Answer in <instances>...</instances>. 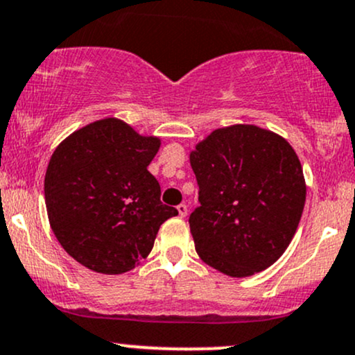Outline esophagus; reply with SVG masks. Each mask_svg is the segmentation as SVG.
Returning a JSON list of instances; mask_svg holds the SVG:
<instances>
[{"label":"esophagus","instance_id":"obj_1","mask_svg":"<svg viewBox=\"0 0 355 355\" xmlns=\"http://www.w3.org/2000/svg\"><path fill=\"white\" fill-rule=\"evenodd\" d=\"M177 210H178V216L185 217L187 212H189V207H187L185 204H180V205H177Z\"/></svg>","mask_w":355,"mask_h":355}]
</instances>
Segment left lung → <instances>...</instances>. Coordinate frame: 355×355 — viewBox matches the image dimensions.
<instances>
[{
  "label": "left lung",
  "instance_id": "left-lung-1",
  "mask_svg": "<svg viewBox=\"0 0 355 355\" xmlns=\"http://www.w3.org/2000/svg\"><path fill=\"white\" fill-rule=\"evenodd\" d=\"M198 207L189 224L204 263L232 278L266 270L297 232L306 187L282 136L236 124L210 133L190 153Z\"/></svg>",
  "mask_w": 355,
  "mask_h": 355
}]
</instances>
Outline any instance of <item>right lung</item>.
I'll list each match as a JSON object with an SVG mask.
<instances>
[{"mask_svg": "<svg viewBox=\"0 0 355 355\" xmlns=\"http://www.w3.org/2000/svg\"><path fill=\"white\" fill-rule=\"evenodd\" d=\"M159 139L107 118L57 146L45 173L52 231L77 263L103 275L133 270L153 249L159 225L178 210L159 200L148 165Z\"/></svg>", "mask_w": 355, "mask_h": 355, "instance_id": "add662e5", "label": "right lung"}]
</instances>
